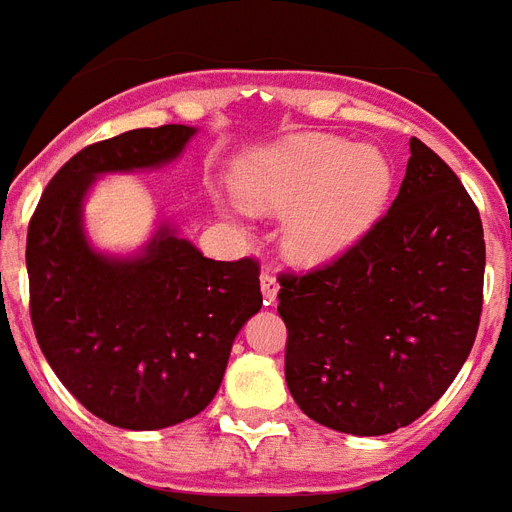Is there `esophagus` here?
Masks as SVG:
<instances>
[{"instance_id":"esophagus-1","label":"esophagus","mask_w":512,"mask_h":512,"mask_svg":"<svg viewBox=\"0 0 512 512\" xmlns=\"http://www.w3.org/2000/svg\"><path fill=\"white\" fill-rule=\"evenodd\" d=\"M277 293H280L277 277L269 275V272H264V275H261V296H264V306L275 304Z\"/></svg>"}]
</instances>
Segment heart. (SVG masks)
<instances>
[{"instance_id":"obj_1","label":"heart","mask_w":512,"mask_h":512,"mask_svg":"<svg viewBox=\"0 0 512 512\" xmlns=\"http://www.w3.org/2000/svg\"><path fill=\"white\" fill-rule=\"evenodd\" d=\"M394 177L378 147L314 134L253 150L237 166L235 192L251 211L288 214L285 253L301 267H322L380 222Z\"/></svg>"}]
</instances>
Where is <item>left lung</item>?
Instances as JSON below:
<instances>
[{"mask_svg":"<svg viewBox=\"0 0 512 512\" xmlns=\"http://www.w3.org/2000/svg\"><path fill=\"white\" fill-rule=\"evenodd\" d=\"M484 267L478 208L412 137L388 214L333 264L280 277L285 380L301 412L354 436L415 423L473 349Z\"/></svg>","mask_w":512,"mask_h":512,"instance_id":"1","label":"left lung"}]
</instances>
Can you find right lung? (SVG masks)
Here are the masks:
<instances>
[{"label": "right lung", "mask_w": 512, "mask_h": 512, "mask_svg": "<svg viewBox=\"0 0 512 512\" xmlns=\"http://www.w3.org/2000/svg\"><path fill=\"white\" fill-rule=\"evenodd\" d=\"M195 126L132 129L76 153L28 224L31 322L49 367L105 423L158 431L203 412L261 309L259 264L206 259L171 222L134 253L97 251L84 203L105 174L169 166Z\"/></svg>", "instance_id": "add662e5"}]
</instances>
